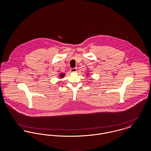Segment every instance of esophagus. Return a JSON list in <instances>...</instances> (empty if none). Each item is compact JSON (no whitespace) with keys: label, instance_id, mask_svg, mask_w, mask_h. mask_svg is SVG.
<instances>
[{"label":"esophagus","instance_id":"esophagus-1","mask_svg":"<svg viewBox=\"0 0 151 151\" xmlns=\"http://www.w3.org/2000/svg\"><path fill=\"white\" fill-rule=\"evenodd\" d=\"M77 71H78L77 68H71V70H70V71L71 72H77Z\"/></svg>","mask_w":151,"mask_h":151}]
</instances>
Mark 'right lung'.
<instances>
[{"instance_id":"obj_1","label":"right lung","mask_w":151,"mask_h":151,"mask_svg":"<svg viewBox=\"0 0 151 151\" xmlns=\"http://www.w3.org/2000/svg\"><path fill=\"white\" fill-rule=\"evenodd\" d=\"M65 73H60V75H59V77L60 78H63L64 76H65Z\"/></svg>"}]
</instances>
